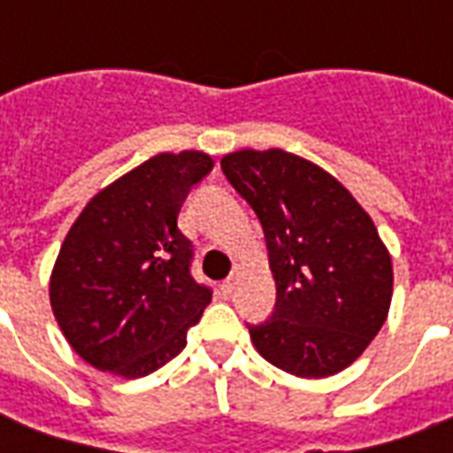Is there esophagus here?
<instances>
[{
  "label": "esophagus",
  "mask_w": 453,
  "mask_h": 453,
  "mask_svg": "<svg viewBox=\"0 0 453 453\" xmlns=\"http://www.w3.org/2000/svg\"><path fill=\"white\" fill-rule=\"evenodd\" d=\"M235 281H237V266H235V272L227 276L226 281H223V286H220V288H223V294H226V296L233 294V288H235Z\"/></svg>",
  "instance_id": "1"
}]
</instances>
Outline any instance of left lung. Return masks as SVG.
I'll list each match as a JSON object with an SVG mask.
<instances>
[{
    "mask_svg": "<svg viewBox=\"0 0 453 453\" xmlns=\"http://www.w3.org/2000/svg\"><path fill=\"white\" fill-rule=\"evenodd\" d=\"M220 167L255 208L274 274V313L247 325L255 349L301 379L340 373L388 318L393 265L373 220L330 172L294 152L237 150Z\"/></svg>",
    "mask_w": 453,
    "mask_h": 453,
    "instance_id": "obj_1",
    "label": "left lung"
}]
</instances>
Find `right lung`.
<instances>
[{"label": "right lung", "mask_w": 453, "mask_h": 453, "mask_svg": "<svg viewBox=\"0 0 453 453\" xmlns=\"http://www.w3.org/2000/svg\"><path fill=\"white\" fill-rule=\"evenodd\" d=\"M213 169L198 150L159 152L104 187L65 237L50 305L65 340L94 369L142 379L187 347L211 303L194 281L179 208Z\"/></svg>", "instance_id": "obj_1"}]
</instances>
